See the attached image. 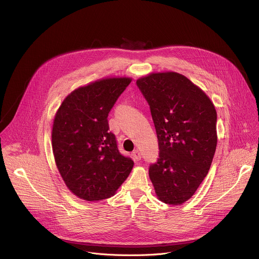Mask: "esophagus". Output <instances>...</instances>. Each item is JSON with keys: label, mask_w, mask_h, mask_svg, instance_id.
Segmentation results:
<instances>
[{"label": "esophagus", "mask_w": 259, "mask_h": 259, "mask_svg": "<svg viewBox=\"0 0 259 259\" xmlns=\"http://www.w3.org/2000/svg\"><path fill=\"white\" fill-rule=\"evenodd\" d=\"M132 156H133V158H134V160H135V161H139V160H141V152H140L139 150H135V151L133 152Z\"/></svg>", "instance_id": "1"}]
</instances>
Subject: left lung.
<instances>
[{
  "instance_id": "8db88e82",
  "label": "left lung",
  "mask_w": 259,
  "mask_h": 259,
  "mask_svg": "<svg viewBox=\"0 0 259 259\" xmlns=\"http://www.w3.org/2000/svg\"><path fill=\"white\" fill-rule=\"evenodd\" d=\"M136 85L151 108L159 158L149 168L158 198L188 201L210 169L217 144L216 110L209 97L177 72L151 73Z\"/></svg>"
}]
</instances>
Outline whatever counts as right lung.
<instances>
[{"label": "right lung", "mask_w": 259, "mask_h": 259, "mask_svg": "<svg viewBox=\"0 0 259 259\" xmlns=\"http://www.w3.org/2000/svg\"><path fill=\"white\" fill-rule=\"evenodd\" d=\"M109 78L72 91L54 118L52 149L56 166L71 193L86 201L113 196L134 162L123 156L107 116L130 84Z\"/></svg>", "instance_id": "1"}]
</instances>
